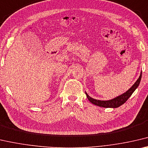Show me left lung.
Listing matches in <instances>:
<instances>
[{"instance_id": "8db88e82", "label": "left lung", "mask_w": 148, "mask_h": 148, "mask_svg": "<svg viewBox=\"0 0 148 148\" xmlns=\"http://www.w3.org/2000/svg\"><path fill=\"white\" fill-rule=\"evenodd\" d=\"M141 78H142V73H140L139 78L138 79L137 81L135 82V83L133 84L129 90H128L125 93L121 94V96H119L117 97V98H115L110 100L104 101V100H95V99L92 98L91 97L89 96L86 92L85 93L86 94V97L88 99V100L90 101L92 103L94 104V105L100 106V107H102V108H116L123 105V103H125L126 101H127L128 99L130 98V96H131L132 93L134 92V90L137 88V87L138 86L139 84L140 83V81H141Z\"/></svg>"}]
</instances>
